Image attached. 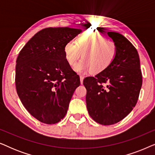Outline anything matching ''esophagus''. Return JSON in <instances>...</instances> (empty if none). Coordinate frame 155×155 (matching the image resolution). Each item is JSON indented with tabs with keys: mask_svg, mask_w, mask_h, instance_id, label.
<instances>
[{
	"mask_svg": "<svg viewBox=\"0 0 155 155\" xmlns=\"http://www.w3.org/2000/svg\"><path fill=\"white\" fill-rule=\"evenodd\" d=\"M84 76L83 75H80V83L82 84V82H83V79H84Z\"/></svg>",
	"mask_w": 155,
	"mask_h": 155,
	"instance_id": "esophagus-1",
	"label": "esophagus"
}]
</instances>
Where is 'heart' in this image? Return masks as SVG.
Segmentation results:
<instances>
[{
    "instance_id": "heart-1",
    "label": "heart",
    "mask_w": 155,
    "mask_h": 155,
    "mask_svg": "<svg viewBox=\"0 0 155 155\" xmlns=\"http://www.w3.org/2000/svg\"><path fill=\"white\" fill-rule=\"evenodd\" d=\"M65 51L68 62L72 67L75 66L84 54V59L75 68L78 73L92 71L99 73L114 62L117 54V46L115 42L107 40L103 36L84 33L78 37L76 43L69 41L65 45Z\"/></svg>"
}]
</instances>
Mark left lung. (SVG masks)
<instances>
[{
    "instance_id": "left-lung-1",
    "label": "left lung",
    "mask_w": 155,
    "mask_h": 155,
    "mask_svg": "<svg viewBox=\"0 0 155 155\" xmlns=\"http://www.w3.org/2000/svg\"><path fill=\"white\" fill-rule=\"evenodd\" d=\"M117 46L112 64L94 77L85 78L88 113L99 124H115L128 116L136 105L143 84L139 55L122 35L108 31Z\"/></svg>"
}]
</instances>
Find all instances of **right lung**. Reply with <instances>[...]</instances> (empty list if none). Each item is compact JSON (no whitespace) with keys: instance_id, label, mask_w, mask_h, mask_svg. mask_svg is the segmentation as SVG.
<instances>
[{"instance_id":"1","label":"right lung","mask_w":155,"mask_h":155,"mask_svg":"<svg viewBox=\"0 0 155 155\" xmlns=\"http://www.w3.org/2000/svg\"><path fill=\"white\" fill-rule=\"evenodd\" d=\"M80 29L48 27L29 40L16 61L15 86L27 111L46 124L65 117L79 75L65 56V45L81 32Z\"/></svg>"}]
</instances>
